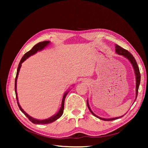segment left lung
<instances>
[{
	"label": "left lung",
	"instance_id": "1",
	"mask_svg": "<svg viewBox=\"0 0 148 148\" xmlns=\"http://www.w3.org/2000/svg\"><path fill=\"white\" fill-rule=\"evenodd\" d=\"M115 51H116V53H117L119 55H122V56H123L124 57H125L127 58V59H128L130 62H131V64H132L133 66V69H134V70H135V76H136V99H136V97H137V96H138V89H139V86H140V80H141V75H140V70H139V67L137 65V63L136 62L135 60V57H134L133 56V55L132 54V53L128 52L127 50H126V49H125L123 48H122V47L119 46V45H116L115 46ZM87 106H88V109L89 110V111L91 112V114L93 115L96 116V117L100 119L101 120H104V121H110V120H116L117 119H119L120 117H122L123 116H121V117H115V118H112V119H103V118H101V117H98V116H97L96 115H95V114H94L92 110H91L90 107H89V106L88 104V102L87 101Z\"/></svg>",
	"mask_w": 148,
	"mask_h": 148
}]
</instances>
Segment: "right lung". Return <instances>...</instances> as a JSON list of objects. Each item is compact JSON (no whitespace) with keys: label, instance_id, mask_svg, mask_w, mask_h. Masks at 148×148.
<instances>
[{"label":"right lung","instance_id":"1","mask_svg":"<svg viewBox=\"0 0 148 148\" xmlns=\"http://www.w3.org/2000/svg\"><path fill=\"white\" fill-rule=\"evenodd\" d=\"M49 41H42V42H40L39 43H38L37 44H36V45L31 49V50L28 52H26L25 54L23 56V57L21 58V59L19 65H18V69H17V71H16V78H15V95H16V100H17V104L18 106L20 109L21 110V111L23 112L26 117H28V119L31 121V122L35 123V124H48V123H52L53 122H54L57 119H58L59 118H60L61 116L64 113V103H65V97L67 95V94H68V92H66L64 94V97H63V99H62V106L60 107V109L59 110V111L58 112V113L56 114L55 115L52 116V117L45 119V120H37V119H33L29 115H28L26 114L25 112L22 109V108L21 107V106L19 104V102H18V97H17V92H16V80H17V78H18V73H19V71L20 69L21 68V64L23 63V62L28 58L29 56H32L33 54H34L35 53H36L38 51H41L42 49H43L44 47H45L47 45L49 44Z\"/></svg>","mask_w":148,"mask_h":148}]
</instances>
